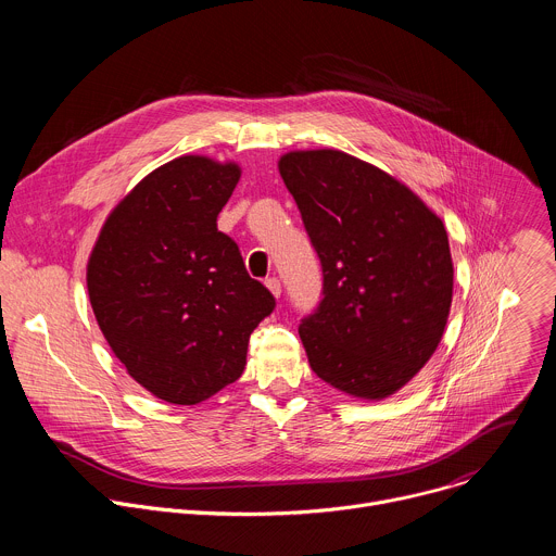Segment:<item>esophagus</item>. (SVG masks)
<instances>
[{"instance_id": "esophagus-1", "label": "esophagus", "mask_w": 556, "mask_h": 556, "mask_svg": "<svg viewBox=\"0 0 556 556\" xmlns=\"http://www.w3.org/2000/svg\"><path fill=\"white\" fill-rule=\"evenodd\" d=\"M266 288L270 290V294H273L275 299H279V296H281V281H279V279H275V277L266 279Z\"/></svg>"}]
</instances>
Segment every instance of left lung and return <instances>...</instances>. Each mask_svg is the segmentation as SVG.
I'll return each instance as SVG.
<instances>
[{"label": "left lung", "mask_w": 556, "mask_h": 556, "mask_svg": "<svg viewBox=\"0 0 556 556\" xmlns=\"http://www.w3.org/2000/svg\"><path fill=\"white\" fill-rule=\"evenodd\" d=\"M324 301L299 328L312 371L358 401L401 391L438 350L453 299L446 228L405 182L339 149L279 157Z\"/></svg>", "instance_id": "1"}]
</instances>
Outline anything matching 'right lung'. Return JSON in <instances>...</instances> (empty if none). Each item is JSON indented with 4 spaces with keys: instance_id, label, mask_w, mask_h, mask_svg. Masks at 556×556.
Returning <instances> with one entry per match:
<instances>
[{
    "instance_id": "right-lung-1",
    "label": "right lung",
    "mask_w": 556,
    "mask_h": 556,
    "mask_svg": "<svg viewBox=\"0 0 556 556\" xmlns=\"http://www.w3.org/2000/svg\"><path fill=\"white\" fill-rule=\"evenodd\" d=\"M232 161L187 153L147 174L108 215L86 281L97 324L155 399L198 405L242 376L249 339L275 307L217 215Z\"/></svg>"
}]
</instances>
